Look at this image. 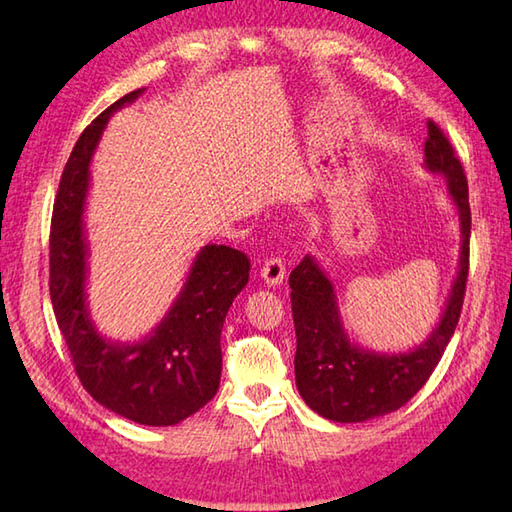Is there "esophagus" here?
<instances>
[{
    "label": "esophagus",
    "instance_id": "esophagus-1",
    "mask_svg": "<svg viewBox=\"0 0 512 512\" xmlns=\"http://www.w3.org/2000/svg\"><path fill=\"white\" fill-rule=\"evenodd\" d=\"M284 277H286V266H284V262H281V259L273 257V259H268V262H264V266H262L264 284L273 286V288L281 286V284H284Z\"/></svg>",
    "mask_w": 512,
    "mask_h": 512
}]
</instances>
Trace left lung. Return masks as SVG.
Listing matches in <instances>:
<instances>
[{
  "label": "left lung",
  "instance_id": "obj_1",
  "mask_svg": "<svg viewBox=\"0 0 512 512\" xmlns=\"http://www.w3.org/2000/svg\"><path fill=\"white\" fill-rule=\"evenodd\" d=\"M427 127L422 167L447 182L460 220L458 273L436 328L427 339L407 352L369 350L347 334L334 284L317 257H303L288 279L297 332V389L312 411L334 422H365L405 405L436 369L460 319L469 275V184L442 129L433 121Z\"/></svg>",
  "mask_w": 512,
  "mask_h": 512
}]
</instances>
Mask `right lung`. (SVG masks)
I'll return each instance as SVG.
<instances>
[{"label": "right lung", "instance_id": "obj_1", "mask_svg": "<svg viewBox=\"0 0 512 512\" xmlns=\"http://www.w3.org/2000/svg\"><path fill=\"white\" fill-rule=\"evenodd\" d=\"M145 88L125 94L85 127L63 169L50 231V299L65 345L88 394L118 416L147 427H171L193 416L220 387V334L233 299L248 284L242 250L206 244L198 250L156 328L140 341H116L96 328L88 301L90 239L85 226L92 158L110 118Z\"/></svg>", "mask_w": 512, "mask_h": 512}]
</instances>
